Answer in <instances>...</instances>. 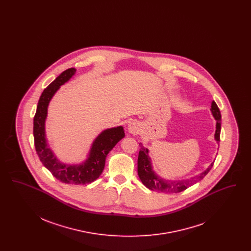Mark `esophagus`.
<instances>
[{
	"mask_svg": "<svg viewBox=\"0 0 251 251\" xmlns=\"http://www.w3.org/2000/svg\"><path fill=\"white\" fill-rule=\"evenodd\" d=\"M128 131L131 132V134L136 135L140 131V125L137 121H130L128 124Z\"/></svg>",
	"mask_w": 251,
	"mask_h": 251,
	"instance_id": "obj_1",
	"label": "esophagus"
}]
</instances>
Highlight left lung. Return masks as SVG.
<instances>
[{"label":"left lung","mask_w":251,"mask_h":251,"mask_svg":"<svg viewBox=\"0 0 251 251\" xmlns=\"http://www.w3.org/2000/svg\"><path fill=\"white\" fill-rule=\"evenodd\" d=\"M211 111L213 113V116L216 120V130H215V140L217 142H220V131H221V114L220 110L217 106L215 101L212 102ZM140 150L138 154L137 160V172L138 176L143 182L144 185L148 187L149 189L152 191L163 192V193H179L184 191L189 186L195 184L196 182L201 180V179L209 173L211 168L214 166V163L211 164V166L207 170H205L199 176H196L190 179H184V180H165L158 177L155 173L152 171L151 159L148 154V149H145L141 144H139Z\"/></svg>","instance_id":"obj_1"}]
</instances>
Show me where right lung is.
I'll return each mask as SVG.
<instances>
[{
    "label": "right lung",
    "instance_id": "1",
    "mask_svg": "<svg viewBox=\"0 0 251 251\" xmlns=\"http://www.w3.org/2000/svg\"><path fill=\"white\" fill-rule=\"evenodd\" d=\"M74 72L75 70L73 68L66 70L43 90L34 117V140L37 155L43 166L50 170L53 177L65 183L86 184L91 183L100 177L104 169L105 159L109 151L124 137L125 133L121 126L102 131L92 145L89 158L81 166H67L56 160L48 149L45 138L47 108L50 99L58 90L60 85L69 81Z\"/></svg>",
    "mask_w": 251,
    "mask_h": 251
}]
</instances>
